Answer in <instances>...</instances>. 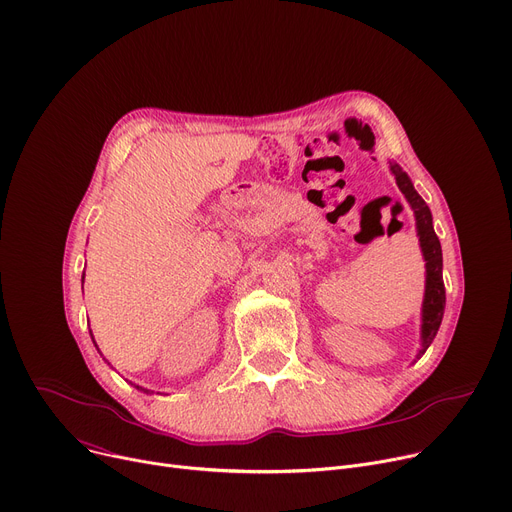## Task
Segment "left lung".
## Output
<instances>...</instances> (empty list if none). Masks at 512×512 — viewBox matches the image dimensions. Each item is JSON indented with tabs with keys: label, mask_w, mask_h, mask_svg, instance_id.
Here are the masks:
<instances>
[{
	"label": "left lung",
	"mask_w": 512,
	"mask_h": 512,
	"mask_svg": "<svg viewBox=\"0 0 512 512\" xmlns=\"http://www.w3.org/2000/svg\"><path fill=\"white\" fill-rule=\"evenodd\" d=\"M393 176H396V182L408 203L414 209L416 215V229L420 235V248L426 260V293H424V305H422V348L418 352V357L424 355L430 342L435 340L441 320H443V311H445V283H443V252H441V242L435 233V227H432V215L426 203L420 199V194L414 190L410 178L406 172H402L400 166H391Z\"/></svg>",
	"instance_id": "1"
}]
</instances>
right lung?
Instances as JSON below:
<instances>
[{
	"label": "right lung",
	"instance_id": "add662e5",
	"mask_svg": "<svg viewBox=\"0 0 512 512\" xmlns=\"http://www.w3.org/2000/svg\"><path fill=\"white\" fill-rule=\"evenodd\" d=\"M96 348H98V346H96ZM135 387H137V389H141V391H145V393H149V389H143V387H139V385H135Z\"/></svg>",
	"mask_w": 512,
	"mask_h": 512
}]
</instances>
